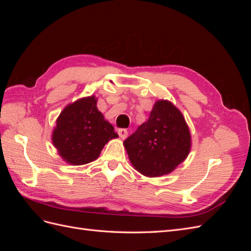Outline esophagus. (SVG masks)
Wrapping results in <instances>:
<instances>
[{
    "label": "esophagus",
    "mask_w": 251,
    "mask_h": 251,
    "mask_svg": "<svg viewBox=\"0 0 251 251\" xmlns=\"http://www.w3.org/2000/svg\"><path fill=\"white\" fill-rule=\"evenodd\" d=\"M117 132H118L119 137L123 138V139H125L126 136H127V130H126V128H118Z\"/></svg>",
    "instance_id": "obj_1"
}]
</instances>
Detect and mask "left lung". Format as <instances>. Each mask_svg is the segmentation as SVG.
I'll use <instances>...</instances> for the list:
<instances>
[{"instance_id": "1", "label": "left lung", "mask_w": 251, "mask_h": 251, "mask_svg": "<svg viewBox=\"0 0 251 251\" xmlns=\"http://www.w3.org/2000/svg\"><path fill=\"white\" fill-rule=\"evenodd\" d=\"M134 168L148 177L170 174L187 157L191 134L184 117L168 100L154 104L147 123L124 142Z\"/></svg>"}]
</instances>
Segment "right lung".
I'll list each match as a JSON object with an SVG mask.
<instances>
[{"instance_id": "1", "label": "right lung", "mask_w": 251, "mask_h": 251, "mask_svg": "<svg viewBox=\"0 0 251 251\" xmlns=\"http://www.w3.org/2000/svg\"><path fill=\"white\" fill-rule=\"evenodd\" d=\"M94 96L71 103L59 114L52 141L64 160L86 164L100 156L104 144L118 137L114 127L96 107Z\"/></svg>"}]
</instances>
